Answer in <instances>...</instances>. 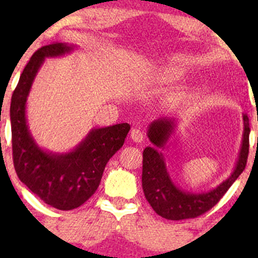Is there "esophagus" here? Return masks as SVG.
I'll return each instance as SVG.
<instances>
[{
	"mask_svg": "<svg viewBox=\"0 0 258 258\" xmlns=\"http://www.w3.org/2000/svg\"><path fill=\"white\" fill-rule=\"evenodd\" d=\"M131 139L134 140L135 142H142L145 139L144 132L140 128H132L131 130Z\"/></svg>",
	"mask_w": 258,
	"mask_h": 258,
	"instance_id": "obj_1",
	"label": "esophagus"
}]
</instances>
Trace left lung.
Instances as JSON below:
<instances>
[{
	"instance_id": "8db88e82",
	"label": "left lung",
	"mask_w": 258,
	"mask_h": 258,
	"mask_svg": "<svg viewBox=\"0 0 258 258\" xmlns=\"http://www.w3.org/2000/svg\"><path fill=\"white\" fill-rule=\"evenodd\" d=\"M243 139L235 170L220 186L206 194L183 191L175 186L168 175L160 148L165 147L172 135L176 126L175 119L165 117L150 124L147 136L152 142V147L148 146L144 150L142 188L146 200L157 215L166 220H186L199 217L217 205L246 167L249 148V123L246 114H243Z\"/></svg>"
}]
</instances>
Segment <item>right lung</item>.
<instances>
[{"label": "right lung", "instance_id": "add662e5", "mask_svg": "<svg viewBox=\"0 0 258 258\" xmlns=\"http://www.w3.org/2000/svg\"><path fill=\"white\" fill-rule=\"evenodd\" d=\"M74 47L56 42L38 48L21 74L10 108L12 157L18 178L45 204L61 211L77 209L95 194L108 160L123 146L131 128L128 123L93 128L69 153L47 152L36 144L26 118L31 86L46 57L62 56Z\"/></svg>", "mask_w": 258, "mask_h": 258}]
</instances>
